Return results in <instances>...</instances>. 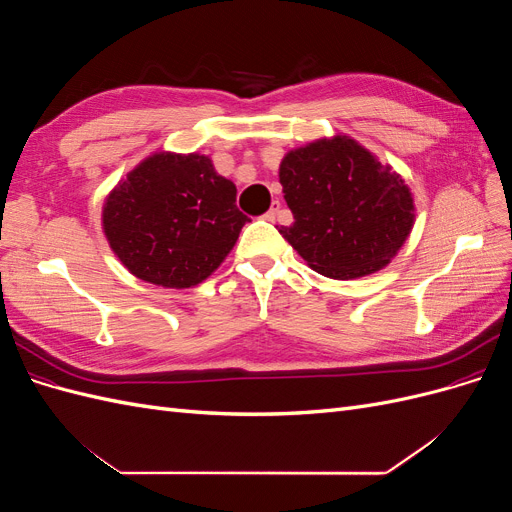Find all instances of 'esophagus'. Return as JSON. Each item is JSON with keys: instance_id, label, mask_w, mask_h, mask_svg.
<instances>
[{"instance_id": "1", "label": "esophagus", "mask_w": 512, "mask_h": 512, "mask_svg": "<svg viewBox=\"0 0 512 512\" xmlns=\"http://www.w3.org/2000/svg\"><path fill=\"white\" fill-rule=\"evenodd\" d=\"M277 213H280V200H275L273 207H271L265 215H262V218H265L267 222H275V215H277Z\"/></svg>"}]
</instances>
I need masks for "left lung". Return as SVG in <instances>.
Masks as SVG:
<instances>
[{
    "instance_id": "8db88e82",
    "label": "left lung",
    "mask_w": 512,
    "mask_h": 512,
    "mask_svg": "<svg viewBox=\"0 0 512 512\" xmlns=\"http://www.w3.org/2000/svg\"><path fill=\"white\" fill-rule=\"evenodd\" d=\"M280 183L294 222L277 230L309 267L333 280L389 265L414 224L404 179L348 136L290 151Z\"/></svg>"
}]
</instances>
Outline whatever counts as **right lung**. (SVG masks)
<instances>
[{
	"label": "right lung",
	"instance_id": "right-lung-1",
	"mask_svg": "<svg viewBox=\"0 0 512 512\" xmlns=\"http://www.w3.org/2000/svg\"><path fill=\"white\" fill-rule=\"evenodd\" d=\"M247 215L235 183L209 158L156 153L106 198L102 224L117 258L141 280L164 288L196 286L220 267Z\"/></svg>",
	"mask_w": 512,
	"mask_h": 512
}]
</instances>
